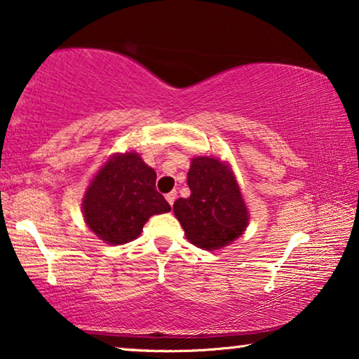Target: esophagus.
<instances>
[{"label": "esophagus", "mask_w": 359, "mask_h": 359, "mask_svg": "<svg viewBox=\"0 0 359 359\" xmlns=\"http://www.w3.org/2000/svg\"><path fill=\"white\" fill-rule=\"evenodd\" d=\"M175 196H177V191H170V194L165 195V200H168V203H169L170 206L174 205V201H175Z\"/></svg>", "instance_id": "obj_1"}]
</instances>
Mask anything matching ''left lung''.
<instances>
[{"label":"left lung","instance_id":"left-lung-1","mask_svg":"<svg viewBox=\"0 0 359 359\" xmlns=\"http://www.w3.org/2000/svg\"><path fill=\"white\" fill-rule=\"evenodd\" d=\"M187 184L190 196L174 203V214L191 243L217 250L243 233L248 211L226 164L216 158H195Z\"/></svg>","mask_w":359,"mask_h":359}]
</instances>
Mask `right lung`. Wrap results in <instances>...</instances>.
Masks as SVG:
<instances>
[{
    "label": "right lung",
    "mask_w": 359,
    "mask_h": 359,
    "mask_svg": "<svg viewBox=\"0 0 359 359\" xmlns=\"http://www.w3.org/2000/svg\"><path fill=\"white\" fill-rule=\"evenodd\" d=\"M170 211L156 190V172L137 153L112 156L83 198L88 227L111 245L132 242L153 214Z\"/></svg>",
    "instance_id": "obj_1"
}]
</instances>
